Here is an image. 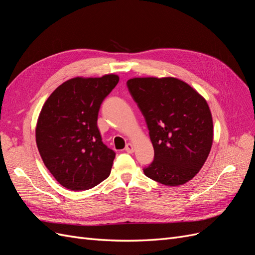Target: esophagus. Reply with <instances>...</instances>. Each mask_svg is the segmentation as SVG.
<instances>
[{"label": "esophagus", "instance_id": "obj_1", "mask_svg": "<svg viewBox=\"0 0 255 255\" xmlns=\"http://www.w3.org/2000/svg\"><path fill=\"white\" fill-rule=\"evenodd\" d=\"M126 152L133 153L134 152V145L132 143H128L126 146Z\"/></svg>", "mask_w": 255, "mask_h": 255}]
</instances>
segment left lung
Listing matches in <instances>:
<instances>
[{
	"instance_id": "obj_1",
	"label": "left lung",
	"mask_w": 255,
	"mask_h": 255,
	"mask_svg": "<svg viewBox=\"0 0 255 255\" xmlns=\"http://www.w3.org/2000/svg\"><path fill=\"white\" fill-rule=\"evenodd\" d=\"M149 129L154 160L144 174L167 186L191 180L213 143V119L205 99L175 78H135L127 82Z\"/></svg>"
}]
</instances>
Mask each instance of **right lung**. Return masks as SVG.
I'll return each instance as SVG.
<instances>
[{"mask_svg":"<svg viewBox=\"0 0 255 255\" xmlns=\"http://www.w3.org/2000/svg\"><path fill=\"white\" fill-rule=\"evenodd\" d=\"M118 82L116 74L71 79L42 107L37 148L45 167L68 189H90L111 174L116 153L103 143L97 121L102 102Z\"/></svg>","mask_w":255,"mask_h":255,"instance_id":"right-lung-1","label":"right lung"}]
</instances>
